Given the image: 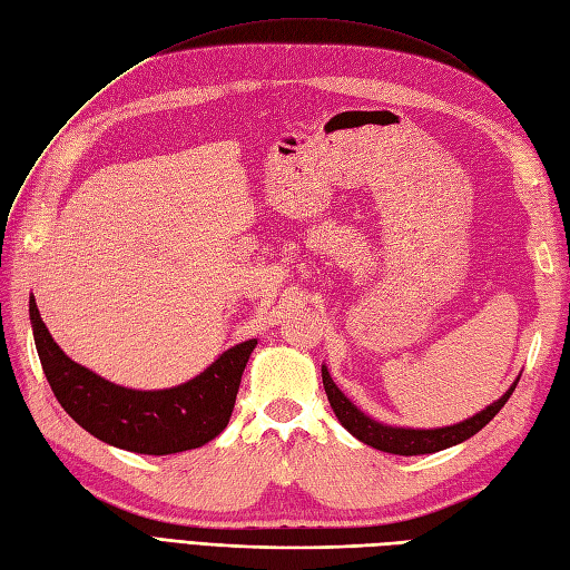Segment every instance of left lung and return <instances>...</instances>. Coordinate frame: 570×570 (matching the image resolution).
Instances as JSON below:
<instances>
[{
	"mask_svg": "<svg viewBox=\"0 0 570 570\" xmlns=\"http://www.w3.org/2000/svg\"><path fill=\"white\" fill-rule=\"evenodd\" d=\"M518 381L520 375L499 400L487 406V410H481L474 416L460 421V424L438 426V429H410V426H390V424H383V421L371 419L368 414H363L358 406L348 400L337 385H334L327 366H323V385H325L332 412L340 419V424L354 438H358L361 443H366L375 450L390 452V455H406V458L431 455V452L464 443L466 438L479 433L495 414L503 410V404L508 402L510 395H513Z\"/></svg>",
	"mask_w": 570,
	"mask_h": 570,
	"instance_id": "1",
	"label": "left lung"
}]
</instances>
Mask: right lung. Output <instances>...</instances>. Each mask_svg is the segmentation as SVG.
Instances as JSON below:
<instances>
[{
    "mask_svg": "<svg viewBox=\"0 0 570 570\" xmlns=\"http://www.w3.org/2000/svg\"><path fill=\"white\" fill-rule=\"evenodd\" d=\"M42 373L62 410L98 441L139 455L202 448L228 426L245 363L257 340L226 348L193 381L164 390L115 385L71 361L48 332L36 298L28 301Z\"/></svg>",
    "mask_w": 570,
    "mask_h": 570,
    "instance_id": "right-lung-1",
    "label": "right lung"
}]
</instances>
